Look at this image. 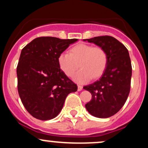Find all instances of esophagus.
Masks as SVG:
<instances>
[{"instance_id": "34e87169", "label": "esophagus", "mask_w": 148, "mask_h": 148, "mask_svg": "<svg viewBox=\"0 0 148 148\" xmlns=\"http://www.w3.org/2000/svg\"><path fill=\"white\" fill-rule=\"evenodd\" d=\"M82 89H83V86H80V85H79V86H78V91L82 90Z\"/></svg>"}]
</instances>
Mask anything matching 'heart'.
<instances>
[{
    "mask_svg": "<svg viewBox=\"0 0 148 148\" xmlns=\"http://www.w3.org/2000/svg\"><path fill=\"white\" fill-rule=\"evenodd\" d=\"M108 57L103 48L89 45L80 44L69 50V53H61L58 57L59 67L65 75L71 77L78 69L81 70L74 76V81L79 84H84L92 78L97 79L106 69Z\"/></svg>",
    "mask_w": 148,
    "mask_h": 148,
    "instance_id": "obj_1",
    "label": "heart"
}]
</instances>
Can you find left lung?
I'll return each mask as SVG.
<instances>
[{"mask_svg":"<svg viewBox=\"0 0 148 148\" xmlns=\"http://www.w3.org/2000/svg\"><path fill=\"white\" fill-rule=\"evenodd\" d=\"M84 41L103 48L108 57L106 69L99 80L84 87L92 95L86 108L97 118H109L121 109L130 94L132 71L130 54L124 45L111 36L95 37Z\"/></svg>","mask_w":148,"mask_h":148,"instance_id":"8db88e82","label":"left lung"}]
</instances>
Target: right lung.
Wrapping results in <instances>:
<instances>
[{"label": "right lung", "mask_w": 148, "mask_h": 148, "mask_svg": "<svg viewBox=\"0 0 148 148\" xmlns=\"http://www.w3.org/2000/svg\"><path fill=\"white\" fill-rule=\"evenodd\" d=\"M77 39L53 37L34 39L21 50L16 67L22 103L34 118L49 120L57 116L77 86L59 67L58 57Z\"/></svg>", "instance_id": "obj_1"}]
</instances>
